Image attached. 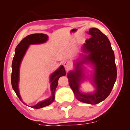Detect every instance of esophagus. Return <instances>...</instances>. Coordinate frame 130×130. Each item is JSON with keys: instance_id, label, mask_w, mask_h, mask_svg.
Wrapping results in <instances>:
<instances>
[{"instance_id": "1", "label": "esophagus", "mask_w": 130, "mask_h": 130, "mask_svg": "<svg viewBox=\"0 0 130 130\" xmlns=\"http://www.w3.org/2000/svg\"><path fill=\"white\" fill-rule=\"evenodd\" d=\"M63 65L64 66V67L66 69H69V67H70L71 66V65H72V64H71V63L70 61H66L64 62L63 63Z\"/></svg>"}]
</instances>
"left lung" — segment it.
Here are the masks:
<instances>
[{
    "instance_id": "1",
    "label": "left lung",
    "mask_w": 130,
    "mask_h": 130,
    "mask_svg": "<svg viewBox=\"0 0 130 130\" xmlns=\"http://www.w3.org/2000/svg\"><path fill=\"white\" fill-rule=\"evenodd\" d=\"M91 37L83 44L82 60L77 62L75 70L67 73L69 83L77 100L95 105L100 103L111 93L117 79V71L114 53L109 39L97 28H90ZM84 63H91L94 67L93 83L96 88L93 94H83L79 91V84L84 79L81 67Z\"/></svg>"
}]
</instances>
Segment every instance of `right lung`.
Returning a JSON list of instances; mask_svg holds the SVG:
<instances>
[{
	"label": "right lung",
	"instance_id": "right-lung-1",
	"mask_svg": "<svg viewBox=\"0 0 130 130\" xmlns=\"http://www.w3.org/2000/svg\"><path fill=\"white\" fill-rule=\"evenodd\" d=\"M48 40V35L44 34H34L28 35L21 41L18 45L17 46L15 51V56L13 58L12 64V72L11 76V83L12 88L17 94L19 99L22 101L20 94H19L18 83L19 79V67L22 58L25 54L29 45L31 44H39L45 42ZM66 75V71L63 66H61L57 70L51 74L50 76V89L51 91V96L49 98L44 100L42 102H38L35 105L31 106L35 109L42 108L45 106L50 105L54 101L55 90L58 85V79L61 76ZM25 105H27L25 103L22 102ZM28 106V105H27Z\"/></svg>",
	"mask_w": 130,
	"mask_h": 130
}]
</instances>
